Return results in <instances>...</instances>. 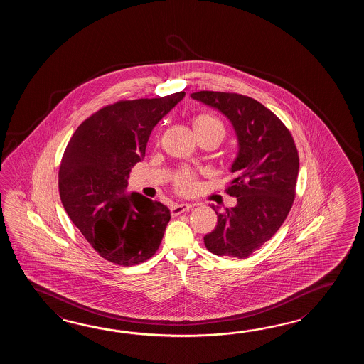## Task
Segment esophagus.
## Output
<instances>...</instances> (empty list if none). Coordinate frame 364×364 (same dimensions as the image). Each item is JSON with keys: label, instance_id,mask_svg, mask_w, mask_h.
<instances>
[{"label": "esophagus", "instance_id": "obj_1", "mask_svg": "<svg viewBox=\"0 0 364 364\" xmlns=\"http://www.w3.org/2000/svg\"><path fill=\"white\" fill-rule=\"evenodd\" d=\"M191 208H193V205H191V204H177V205L171 207V216H178V215H181V213H185V212L190 210Z\"/></svg>", "mask_w": 364, "mask_h": 364}]
</instances>
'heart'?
Returning <instances> with one entry per match:
<instances>
[{
	"label": "heart",
	"instance_id": "b5f03b06",
	"mask_svg": "<svg viewBox=\"0 0 364 364\" xmlns=\"http://www.w3.org/2000/svg\"><path fill=\"white\" fill-rule=\"evenodd\" d=\"M193 126L198 136H203L207 134H218L221 138H224V124L212 114L203 113L199 116L193 117ZM173 187L179 195L188 196V195H193L198 190L199 182L193 171H190L187 168H182L174 177Z\"/></svg>",
	"mask_w": 364,
	"mask_h": 364
}]
</instances>
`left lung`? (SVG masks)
Returning <instances> with one entry per match:
<instances>
[{"instance_id":"8db88e82","label":"left lung","mask_w":364,"mask_h":364,"mask_svg":"<svg viewBox=\"0 0 364 364\" xmlns=\"http://www.w3.org/2000/svg\"><path fill=\"white\" fill-rule=\"evenodd\" d=\"M191 97L224 113L240 143L230 169L234 178L225 188L238 204L224 210L212 205L218 220L204 245L215 255L245 259L271 240L293 207L298 149L279 117L252 97L215 91L193 92Z\"/></svg>"}]
</instances>
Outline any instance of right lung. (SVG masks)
<instances>
[{
  "mask_svg": "<svg viewBox=\"0 0 364 364\" xmlns=\"http://www.w3.org/2000/svg\"><path fill=\"white\" fill-rule=\"evenodd\" d=\"M185 95L102 107L77 126L63 152L58 171L62 205L85 240L110 263H144L160 247L169 209L124 191L132 166L146 155L152 129Z\"/></svg>",
  "mask_w": 364,
  "mask_h": 364,
  "instance_id": "add662e5",
  "label": "right lung"
}]
</instances>
